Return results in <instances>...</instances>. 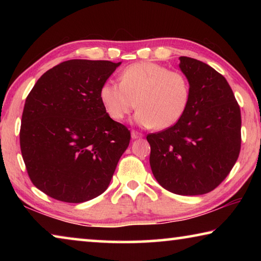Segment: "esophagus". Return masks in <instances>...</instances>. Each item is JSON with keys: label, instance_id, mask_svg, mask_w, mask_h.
Listing matches in <instances>:
<instances>
[{"label": "esophagus", "instance_id": "1", "mask_svg": "<svg viewBox=\"0 0 261 261\" xmlns=\"http://www.w3.org/2000/svg\"><path fill=\"white\" fill-rule=\"evenodd\" d=\"M131 137L132 139H138L143 137V134H140V132H137V131H131Z\"/></svg>", "mask_w": 261, "mask_h": 261}]
</instances>
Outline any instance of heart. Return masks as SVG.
I'll return each mask as SVG.
<instances>
[{
	"label": "heart",
	"mask_w": 261,
	"mask_h": 261,
	"mask_svg": "<svg viewBox=\"0 0 261 261\" xmlns=\"http://www.w3.org/2000/svg\"><path fill=\"white\" fill-rule=\"evenodd\" d=\"M190 83L179 71H169L153 62H138L120 74V84L106 82L100 88V101L114 121H122L138 106L137 124L159 130L176 124L190 101Z\"/></svg>",
	"instance_id": "obj_1"
}]
</instances>
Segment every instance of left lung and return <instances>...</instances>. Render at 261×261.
<instances>
[{"mask_svg":"<svg viewBox=\"0 0 261 261\" xmlns=\"http://www.w3.org/2000/svg\"><path fill=\"white\" fill-rule=\"evenodd\" d=\"M190 83L180 120L149 134L154 177L168 191L198 196L214 190L230 173L241 151V109L222 74L204 62L179 57Z\"/></svg>","mask_w":261,"mask_h":261,"instance_id":"1","label":"left lung"}]
</instances>
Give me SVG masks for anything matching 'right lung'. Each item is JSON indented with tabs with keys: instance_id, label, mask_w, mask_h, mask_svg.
<instances>
[{
	"instance_id": "obj_1",
	"label": "right lung",
	"mask_w": 261,
	"mask_h": 261,
	"mask_svg": "<svg viewBox=\"0 0 261 261\" xmlns=\"http://www.w3.org/2000/svg\"><path fill=\"white\" fill-rule=\"evenodd\" d=\"M121 62L70 60L45 72L25 101L20 149L40 191L84 202L107 190L130 131L106 113L100 88Z\"/></svg>"
}]
</instances>
